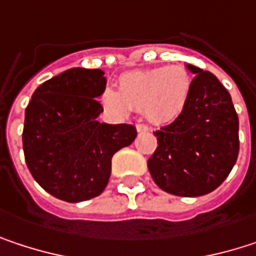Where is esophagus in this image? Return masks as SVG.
<instances>
[{
  "label": "esophagus",
  "instance_id": "obj_1",
  "mask_svg": "<svg viewBox=\"0 0 256 256\" xmlns=\"http://www.w3.org/2000/svg\"><path fill=\"white\" fill-rule=\"evenodd\" d=\"M136 130H138V132H148L150 128H148L146 124H140V123H139V124H136Z\"/></svg>",
  "mask_w": 256,
  "mask_h": 256
}]
</instances>
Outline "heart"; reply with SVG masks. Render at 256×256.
I'll return each instance as SVG.
<instances>
[{
    "label": "heart",
    "instance_id": "1",
    "mask_svg": "<svg viewBox=\"0 0 256 256\" xmlns=\"http://www.w3.org/2000/svg\"><path fill=\"white\" fill-rule=\"evenodd\" d=\"M192 88V80L180 65L132 71L120 78L118 90L106 87L102 93L105 108L116 116L132 110L144 111L156 124L176 120L184 112Z\"/></svg>",
    "mask_w": 256,
    "mask_h": 256
}]
</instances>
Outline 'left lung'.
I'll use <instances>...</instances> for the list:
<instances>
[{"label": "left lung", "mask_w": 256, "mask_h": 256, "mask_svg": "<svg viewBox=\"0 0 256 256\" xmlns=\"http://www.w3.org/2000/svg\"><path fill=\"white\" fill-rule=\"evenodd\" d=\"M196 74L188 104L175 122L163 126L157 150L148 158L154 182L179 197L216 190L238 156V117L230 93L212 72L186 65Z\"/></svg>", "instance_id": "8db88e82"}]
</instances>
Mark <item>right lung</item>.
Masks as SVG:
<instances>
[{
  "label": "right lung",
  "instance_id": "obj_1",
  "mask_svg": "<svg viewBox=\"0 0 256 256\" xmlns=\"http://www.w3.org/2000/svg\"><path fill=\"white\" fill-rule=\"evenodd\" d=\"M102 70L72 68L42 82L25 111L24 152L34 179L59 200L99 196L111 176L112 156L136 138L132 124L99 123Z\"/></svg>",
  "mask_w": 256,
  "mask_h": 256
}]
</instances>
